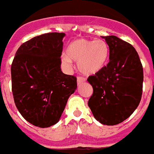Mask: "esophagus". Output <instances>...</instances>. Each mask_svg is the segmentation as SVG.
Here are the masks:
<instances>
[{
    "mask_svg": "<svg viewBox=\"0 0 154 154\" xmlns=\"http://www.w3.org/2000/svg\"><path fill=\"white\" fill-rule=\"evenodd\" d=\"M85 78H84V77H77V85H81V84H83V83L85 82Z\"/></svg>",
    "mask_w": 154,
    "mask_h": 154,
    "instance_id": "obj_1",
    "label": "esophagus"
}]
</instances>
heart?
<instances>
[{"instance_id": "1", "label": "heart", "mask_w": 154, "mask_h": 154, "mask_svg": "<svg viewBox=\"0 0 154 154\" xmlns=\"http://www.w3.org/2000/svg\"><path fill=\"white\" fill-rule=\"evenodd\" d=\"M66 54L61 56L63 66L69 68L72 61L77 62L79 70L85 75H94L101 71L109 57V46L103 39L79 38L68 45Z\"/></svg>"}]
</instances>
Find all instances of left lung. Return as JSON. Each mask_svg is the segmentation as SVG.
Returning <instances> with one entry per match:
<instances>
[{
  "instance_id": "left-lung-1",
  "label": "left lung",
  "mask_w": 154,
  "mask_h": 154,
  "mask_svg": "<svg viewBox=\"0 0 154 154\" xmlns=\"http://www.w3.org/2000/svg\"><path fill=\"white\" fill-rule=\"evenodd\" d=\"M102 38L109 46V62L101 71L88 77L94 91L88 106L97 121L114 125L128 119L138 107L143 69L133 45L115 35Z\"/></svg>"
}]
</instances>
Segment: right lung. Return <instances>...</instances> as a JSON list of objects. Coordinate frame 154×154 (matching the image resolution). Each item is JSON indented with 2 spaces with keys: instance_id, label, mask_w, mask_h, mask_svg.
Segmentation results:
<instances>
[{
  "instance_id": "right-lung-1",
  "label": "right lung",
  "mask_w": 154,
  "mask_h": 154,
  "mask_svg": "<svg viewBox=\"0 0 154 154\" xmlns=\"http://www.w3.org/2000/svg\"><path fill=\"white\" fill-rule=\"evenodd\" d=\"M65 33L38 35L18 48L11 64L14 103L26 121L40 128L57 123L77 78L62 72L60 57Z\"/></svg>"
}]
</instances>
